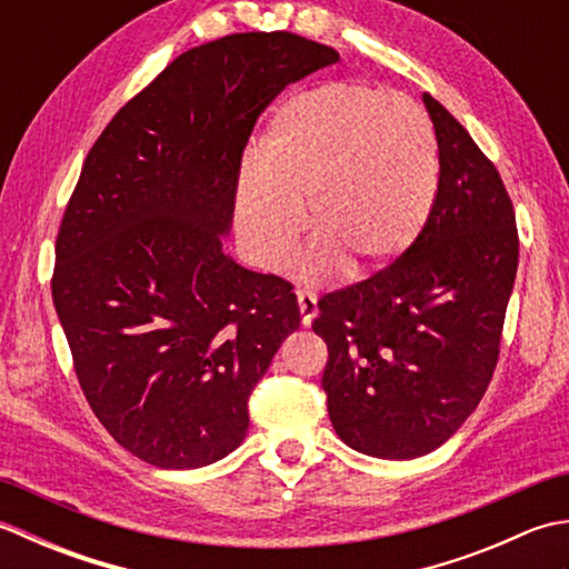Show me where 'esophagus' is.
<instances>
[{
    "mask_svg": "<svg viewBox=\"0 0 569 569\" xmlns=\"http://www.w3.org/2000/svg\"><path fill=\"white\" fill-rule=\"evenodd\" d=\"M296 298H298L300 316H303V325H310L312 318L318 316V296L308 291V288H296Z\"/></svg>",
    "mask_w": 569,
    "mask_h": 569,
    "instance_id": "esophagus-1",
    "label": "esophagus"
}]
</instances>
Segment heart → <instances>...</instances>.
Wrapping results in <instances>:
<instances>
[{"label": "heart", "instance_id": "b5f03b06", "mask_svg": "<svg viewBox=\"0 0 569 569\" xmlns=\"http://www.w3.org/2000/svg\"><path fill=\"white\" fill-rule=\"evenodd\" d=\"M237 188V227L251 257L276 269L300 234L318 241L310 271L332 259L371 276L416 244L438 190L430 127L413 104L359 82H325L278 107Z\"/></svg>", "mask_w": 569, "mask_h": 569}]
</instances>
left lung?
Returning a JSON list of instances; mask_svg holds the SVG:
<instances>
[{
  "label": "left lung",
  "mask_w": 569,
  "mask_h": 569,
  "mask_svg": "<svg viewBox=\"0 0 569 569\" xmlns=\"http://www.w3.org/2000/svg\"><path fill=\"white\" fill-rule=\"evenodd\" d=\"M438 139V192L401 259L318 300L328 345L322 389L352 450L413 459L450 440L499 361L518 269L503 180L469 131L422 94Z\"/></svg>",
  "instance_id": "obj_1"
}]
</instances>
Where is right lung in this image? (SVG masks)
<instances>
[{
	"label": "right lung",
	"instance_id": "obj_1",
	"mask_svg": "<svg viewBox=\"0 0 569 569\" xmlns=\"http://www.w3.org/2000/svg\"><path fill=\"white\" fill-rule=\"evenodd\" d=\"M291 31L190 48L82 163L56 239L53 306L92 413L161 469L241 445L249 396L298 330L293 286L222 253L241 153L286 84L337 63Z\"/></svg>",
	"mask_w": 569,
	"mask_h": 569
}]
</instances>
